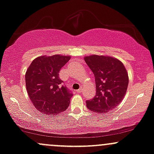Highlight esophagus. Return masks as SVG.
I'll return each mask as SVG.
<instances>
[{
    "mask_svg": "<svg viewBox=\"0 0 154 154\" xmlns=\"http://www.w3.org/2000/svg\"><path fill=\"white\" fill-rule=\"evenodd\" d=\"M76 92H77V93H78V94H80V93L82 92V88H80V89H78V90H77V91H76Z\"/></svg>",
    "mask_w": 154,
    "mask_h": 154,
    "instance_id": "obj_1",
    "label": "esophagus"
}]
</instances>
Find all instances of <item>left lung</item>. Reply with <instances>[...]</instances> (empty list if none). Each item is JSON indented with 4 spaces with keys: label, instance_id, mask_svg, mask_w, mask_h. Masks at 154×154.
<instances>
[{
    "label": "left lung",
    "instance_id": "left-lung-1",
    "mask_svg": "<svg viewBox=\"0 0 154 154\" xmlns=\"http://www.w3.org/2000/svg\"><path fill=\"white\" fill-rule=\"evenodd\" d=\"M95 77L96 96L86 101L88 109L105 113L117 107L124 98L129 84L127 71L118 59L104 55L85 57Z\"/></svg>",
    "mask_w": 154,
    "mask_h": 154
}]
</instances>
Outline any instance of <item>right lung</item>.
<instances>
[{
	"label": "right lung",
	"mask_w": 154,
	"mask_h": 154,
	"mask_svg": "<svg viewBox=\"0 0 154 154\" xmlns=\"http://www.w3.org/2000/svg\"><path fill=\"white\" fill-rule=\"evenodd\" d=\"M70 56L54 55L35 58L25 73V85L30 101L38 111L55 116L68 108L72 93L59 77L60 69Z\"/></svg>",
	"instance_id": "obj_1"
}]
</instances>
